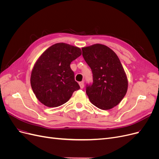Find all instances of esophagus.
Wrapping results in <instances>:
<instances>
[{
  "mask_svg": "<svg viewBox=\"0 0 159 159\" xmlns=\"http://www.w3.org/2000/svg\"><path fill=\"white\" fill-rule=\"evenodd\" d=\"M79 84H80V88L81 89H83L84 87V81H81V82L79 83Z\"/></svg>",
  "mask_w": 159,
  "mask_h": 159,
  "instance_id": "1",
  "label": "esophagus"
}]
</instances>
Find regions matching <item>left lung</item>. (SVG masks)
<instances>
[{
  "instance_id": "left-lung-1",
  "label": "left lung",
  "mask_w": 159,
  "mask_h": 159,
  "mask_svg": "<svg viewBox=\"0 0 159 159\" xmlns=\"http://www.w3.org/2000/svg\"><path fill=\"white\" fill-rule=\"evenodd\" d=\"M81 50L93 74V82L85 87L91 103L103 110L116 106L125 95L128 87L125 72L118 56L109 48L99 44Z\"/></svg>"
}]
</instances>
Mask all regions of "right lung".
Instances as JSON below:
<instances>
[{"label": "right lung", "mask_w": 159, "mask_h": 159, "mask_svg": "<svg viewBox=\"0 0 159 159\" xmlns=\"http://www.w3.org/2000/svg\"><path fill=\"white\" fill-rule=\"evenodd\" d=\"M81 54V49L65 43L48 48L34 66L30 84L36 97L47 107L66 103L80 87L74 79L71 62Z\"/></svg>", "instance_id": "add662e5"}]
</instances>
